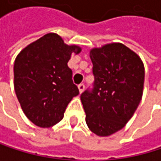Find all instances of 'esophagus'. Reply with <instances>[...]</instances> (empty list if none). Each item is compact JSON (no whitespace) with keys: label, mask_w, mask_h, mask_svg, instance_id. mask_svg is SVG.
I'll return each mask as SVG.
<instances>
[{"label":"esophagus","mask_w":161,"mask_h":161,"mask_svg":"<svg viewBox=\"0 0 161 161\" xmlns=\"http://www.w3.org/2000/svg\"><path fill=\"white\" fill-rule=\"evenodd\" d=\"M78 89H79V92H83V91L85 90V85H84L83 83L79 84V85H78Z\"/></svg>","instance_id":"1"}]
</instances>
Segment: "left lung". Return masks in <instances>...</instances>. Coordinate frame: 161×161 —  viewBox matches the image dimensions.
<instances>
[{
    "label": "left lung",
    "instance_id": "8db88e82",
    "mask_svg": "<svg viewBox=\"0 0 161 161\" xmlns=\"http://www.w3.org/2000/svg\"><path fill=\"white\" fill-rule=\"evenodd\" d=\"M92 89L81 95L86 123L98 136H108L130 120L140 103L145 78L141 59L122 43L91 50Z\"/></svg>",
    "mask_w": 161,
    "mask_h": 161
}]
</instances>
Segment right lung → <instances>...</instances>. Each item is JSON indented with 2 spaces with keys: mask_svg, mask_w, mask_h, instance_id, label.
Masks as SVG:
<instances>
[{
  "mask_svg": "<svg viewBox=\"0 0 161 161\" xmlns=\"http://www.w3.org/2000/svg\"><path fill=\"white\" fill-rule=\"evenodd\" d=\"M78 46H69L57 34H47L23 49L14 62V90L27 118L50 127L63 118L79 90L67 65Z\"/></svg>",
  "mask_w": 161,
  "mask_h": 161,
  "instance_id": "1",
  "label": "right lung"
}]
</instances>
